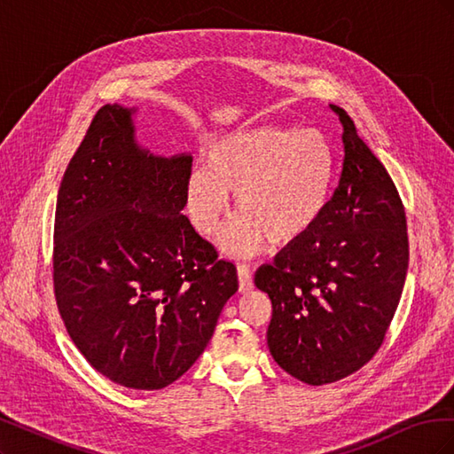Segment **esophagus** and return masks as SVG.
I'll return each instance as SVG.
<instances>
[{
	"instance_id": "1",
	"label": "esophagus",
	"mask_w": 454,
	"mask_h": 454,
	"mask_svg": "<svg viewBox=\"0 0 454 454\" xmlns=\"http://www.w3.org/2000/svg\"><path fill=\"white\" fill-rule=\"evenodd\" d=\"M239 272V287L242 294H248L254 287V278H252V270L248 265H239L237 267Z\"/></svg>"
}]
</instances>
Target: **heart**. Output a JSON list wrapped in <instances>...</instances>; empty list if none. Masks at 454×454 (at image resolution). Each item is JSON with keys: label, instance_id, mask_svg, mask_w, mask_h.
<instances>
[{"label": "heart", "instance_id": "b5f03b06", "mask_svg": "<svg viewBox=\"0 0 454 454\" xmlns=\"http://www.w3.org/2000/svg\"><path fill=\"white\" fill-rule=\"evenodd\" d=\"M335 177L333 149L316 129L257 127L214 142L206 167L185 180V210L202 237H212L237 195L239 217L219 244L235 255H252L305 237L320 222Z\"/></svg>", "mask_w": 454, "mask_h": 454}]
</instances>
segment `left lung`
<instances>
[{"label":"left lung","mask_w":454,"mask_h":454,"mask_svg":"<svg viewBox=\"0 0 454 454\" xmlns=\"http://www.w3.org/2000/svg\"><path fill=\"white\" fill-rule=\"evenodd\" d=\"M345 159L320 222L259 267L269 294L267 345L286 373L312 387L352 375L380 348L409 267L405 210L390 174L345 109Z\"/></svg>","instance_id":"obj_1"}]
</instances>
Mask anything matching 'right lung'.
I'll use <instances>...</instances> for the list:
<instances>
[{"label":"right lung","mask_w":454,"mask_h":454,"mask_svg":"<svg viewBox=\"0 0 454 454\" xmlns=\"http://www.w3.org/2000/svg\"><path fill=\"white\" fill-rule=\"evenodd\" d=\"M134 112L100 107L67 164L52 280L87 362L121 387L160 390L204 352L239 278L182 214L193 157L142 149Z\"/></svg>","instance_id":"1"}]
</instances>
